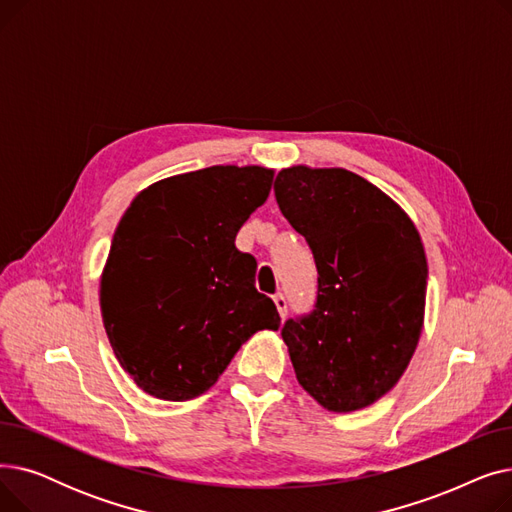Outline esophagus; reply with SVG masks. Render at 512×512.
I'll list each match as a JSON object with an SVG mask.
<instances>
[{"instance_id":"34e87169","label":"esophagus","mask_w":512,"mask_h":512,"mask_svg":"<svg viewBox=\"0 0 512 512\" xmlns=\"http://www.w3.org/2000/svg\"><path fill=\"white\" fill-rule=\"evenodd\" d=\"M274 303H276V307H278L280 317H286V313H288V299L284 297L282 292H278V294H276V297H274Z\"/></svg>"}]
</instances>
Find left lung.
<instances>
[{
  "instance_id": "8db88e82",
  "label": "left lung",
  "mask_w": 512,
  "mask_h": 512,
  "mask_svg": "<svg viewBox=\"0 0 512 512\" xmlns=\"http://www.w3.org/2000/svg\"><path fill=\"white\" fill-rule=\"evenodd\" d=\"M274 193L317 267L313 311L282 326L297 380L328 411L369 407L396 386L421 336L419 232L378 186L342 168H286Z\"/></svg>"
}]
</instances>
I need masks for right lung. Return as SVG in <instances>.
Returning a JSON list of instances; mask_svg holds the SVG:
<instances>
[{
    "instance_id": "right-lung-1",
    "label": "right lung",
    "mask_w": 512,
    "mask_h": 512,
    "mask_svg": "<svg viewBox=\"0 0 512 512\" xmlns=\"http://www.w3.org/2000/svg\"><path fill=\"white\" fill-rule=\"evenodd\" d=\"M272 180L259 166H211L151 184L124 211L99 301L114 355L143 392L191 400L257 330L280 328L255 288V257L234 245Z\"/></svg>"
}]
</instances>
